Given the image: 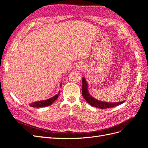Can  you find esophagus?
Returning a JSON list of instances; mask_svg holds the SVG:
<instances>
[{
    "instance_id": "obj_1",
    "label": "esophagus",
    "mask_w": 148,
    "mask_h": 148,
    "mask_svg": "<svg viewBox=\"0 0 148 148\" xmlns=\"http://www.w3.org/2000/svg\"><path fill=\"white\" fill-rule=\"evenodd\" d=\"M75 69H77V70H82L83 68V64H80V63H78V64H77L75 65Z\"/></svg>"
}]
</instances>
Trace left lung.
I'll list each match as a JSON object with an SVG mask.
<instances>
[{"mask_svg": "<svg viewBox=\"0 0 148 148\" xmlns=\"http://www.w3.org/2000/svg\"><path fill=\"white\" fill-rule=\"evenodd\" d=\"M82 95L84 99L87 101L88 104H90L92 107H97V108L100 109H107V108H111V107H114L120 104H122V103L125 102H103L101 101H98L95 98L92 97L88 92V83L85 79L84 78H82Z\"/></svg>", "mask_w": 148, "mask_h": 148, "instance_id": "1", "label": "left lung"}]
</instances>
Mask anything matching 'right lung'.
Wrapping results in <instances>:
<instances>
[{"mask_svg": "<svg viewBox=\"0 0 148 148\" xmlns=\"http://www.w3.org/2000/svg\"><path fill=\"white\" fill-rule=\"evenodd\" d=\"M60 86H61V84H60ZM59 93H60V91L59 94H57V95H55L52 97H51L49 98V99L44 100V101H40L33 102L31 103V104H30L29 106L33 107H37V108L38 107H46V106H50L57 99L58 97L59 96Z\"/></svg>", "mask_w": 148, "mask_h": 148, "instance_id": "1", "label": "right lung"}]
</instances>
